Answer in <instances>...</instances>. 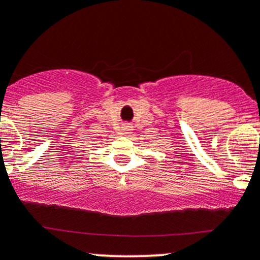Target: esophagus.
Here are the masks:
<instances>
[{"instance_id": "obj_1", "label": "esophagus", "mask_w": 260, "mask_h": 260, "mask_svg": "<svg viewBox=\"0 0 260 260\" xmlns=\"http://www.w3.org/2000/svg\"><path fill=\"white\" fill-rule=\"evenodd\" d=\"M131 131H132V127H131V125H123L122 127V132H123V135H129L131 133Z\"/></svg>"}]
</instances>
